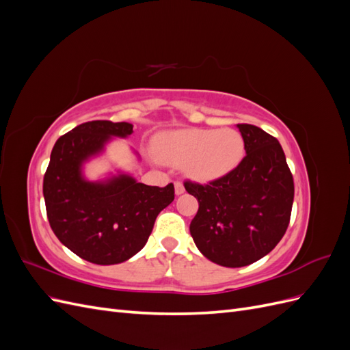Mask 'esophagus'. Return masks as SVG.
Segmentation results:
<instances>
[{"mask_svg":"<svg viewBox=\"0 0 350 350\" xmlns=\"http://www.w3.org/2000/svg\"><path fill=\"white\" fill-rule=\"evenodd\" d=\"M174 187H175V194H176V196H181V194H183V193L185 191V188H184L183 183H179V181H175Z\"/></svg>","mask_w":350,"mask_h":350,"instance_id":"esophagus-1","label":"esophagus"}]
</instances>
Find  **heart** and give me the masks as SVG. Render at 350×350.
I'll use <instances>...</instances> for the list:
<instances>
[{"mask_svg":"<svg viewBox=\"0 0 350 350\" xmlns=\"http://www.w3.org/2000/svg\"><path fill=\"white\" fill-rule=\"evenodd\" d=\"M153 153L166 165L184 166L185 175L194 181L210 183L241 163L245 142L234 129H185L159 135Z\"/></svg>","mask_w":350,"mask_h":350,"instance_id":"b5f03b06","label":"heart"}]
</instances>
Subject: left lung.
<instances>
[{"instance_id": "left-lung-1", "label": "left lung", "mask_w": 350, "mask_h": 350, "mask_svg": "<svg viewBox=\"0 0 350 350\" xmlns=\"http://www.w3.org/2000/svg\"><path fill=\"white\" fill-rule=\"evenodd\" d=\"M245 157L216 181H185L198 200L189 232L206 258L224 267H243L262 258L288 229L293 178L278 139L251 124H238Z\"/></svg>"}]
</instances>
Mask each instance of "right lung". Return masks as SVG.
Returning <instances> with one entry per match:
<instances>
[{
    "label": "right lung",
    "mask_w": 350,
    "mask_h": 350,
    "mask_svg": "<svg viewBox=\"0 0 350 350\" xmlns=\"http://www.w3.org/2000/svg\"><path fill=\"white\" fill-rule=\"evenodd\" d=\"M133 133L129 122L89 121L57 140L44 176L49 225L61 243L80 258L111 266L135 256L154 220L175 198L174 184L150 187L129 174L92 183L83 163L103 152L112 137Z\"/></svg>",
    "instance_id": "obj_1"
}]
</instances>
